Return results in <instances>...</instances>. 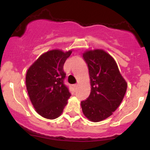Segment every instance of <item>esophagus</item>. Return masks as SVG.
Listing matches in <instances>:
<instances>
[{"label":"esophagus","mask_w":150,"mask_h":150,"mask_svg":"<svg viewBox=\"0 0 150 150\" xmlns=\"http://www.w3.org/2000/svg\"><path fill=\"white\" fill-rule=\"evenodd\" d=\"M77 86H78L77 85H73V87L74 89H76L77 87Z\"/></svg>","instance_id":"obj_1"}]
</instances>
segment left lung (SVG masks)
<instances>
[{"mask_svg":"<svg viewBox=\"0 0 150 150\" xmlns=\"http://www.w3.org/2000/svg\"><path fill=\"white\" fill-rule=\"evenodd\" d=\"M88 65L91 92L81 101L84 115L93 122H99L112 115L123 101L127 83L120 75L114 59L104 50L83 53Z\"/></svg>","mask_w":150,"mask_h":150,"instance_id":"8db88e82","label":"left lung"}]
</instances>
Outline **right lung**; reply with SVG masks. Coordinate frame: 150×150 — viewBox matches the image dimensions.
Masks as SVG:
<instances>
[{"mask_svg": "<svg viewBox=\"0 0 150 150\" xmlns=\"http://www.w3.org/2000/svg\"><path fill=\"white\" fill-rule=\"evenodd\" d=\"M72 51L56 49L42 54L30 67L26 75L29 97L39 115L55 119L63 112L71 94L64 84L63 65Z\"/></svg>", "mask_w": 150, "mask_h": 150, "instance_id": "right-lung-1", "label": "right lung"}]
</instances>
